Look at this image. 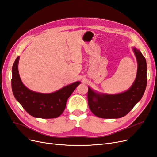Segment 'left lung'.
<instances>
[{"mask_svg":"<svg viewBox=\"0 0 157 157\" xmlns=\"http://www.w3.org/2000/svg\"><path fill=\"white\" fill-rule=\"evenodd\" d=\"M137 62L136 77L126 91L116 94H102L88 87V101L90 110L102 118H118L124 117L138 103L147 86V63L140 50L133 47Z\"/></svg>","mask_w":157,"mask_h":157,"instance_id":"left-lung-1","label":"left lung"}]
</instances>
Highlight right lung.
<instances>
[{"label":"right lung","instance_id":"right-lung-1","mask_svg":"<svg viewBox=\"0 0 157 157\" xmlns=\"http://www.w3.org/2000/svg\"><path fill=\"white\" fill-rule=\"evenodd\" d=\"M20 57L14 61L12 69V88L13 96L30 115L40 118H54L60 116L66 103L80 81L67 85L48 94L32 91L23 84L18 71Z\"/></svg>","mask_w":157,"mask_h":157}]
</instances>
